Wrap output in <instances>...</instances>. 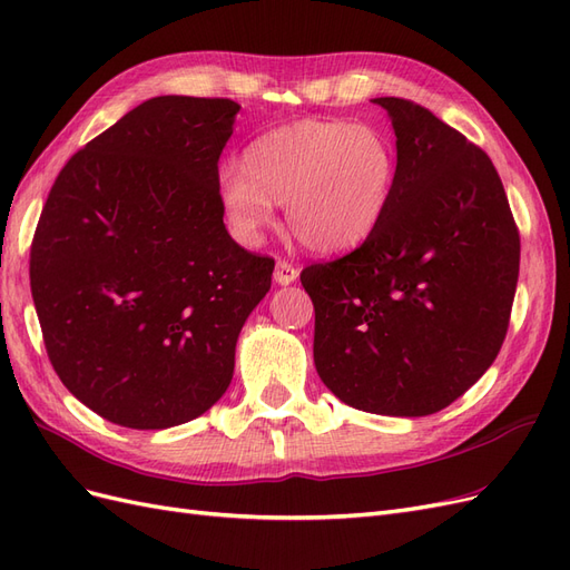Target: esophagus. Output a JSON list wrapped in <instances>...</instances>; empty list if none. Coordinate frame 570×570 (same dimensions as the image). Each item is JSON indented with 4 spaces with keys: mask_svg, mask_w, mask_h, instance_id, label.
Here are the masks:
<instances>
[{
    "mask_svg": "<svg viewBox=\"0 0 570 570\" xmlns=\"http://www.w3.org/2000/svg\"><path fill=\"white\" fill-rule=\"evenodd\" d=\"M299 278V271L292 266L285 258H281L278 264H275V273H273V281L278 285H292Z\"/></svg>",
    "mask_w": 570,
    "mask_h": 570,
    "instance_id": "esophagus-1",
    "label": "esophagus"
}]
</instances>
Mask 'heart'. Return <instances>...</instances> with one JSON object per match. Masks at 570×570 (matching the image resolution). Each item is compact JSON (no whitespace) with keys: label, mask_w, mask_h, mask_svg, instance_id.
Instances as JSON below:
<instances>
[{"label":"heart","mask_w":570,"mask_h":570,"mask_svg":"<svg viewBox=\"0 0 570 570\" xmlns=\"http://www.w3.org/2000/svg\"><path fill=\"white\" fill-rule=\"evenodd\" d=\"M396 183V154L371 126L304 118L258 135L243 166L218 170V202L230 233L258 245L285 204L287 226L314 254H347L381 228Z\"/></svg>","instance_id":"obj_1"}]
</instances>
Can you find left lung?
I'll return each mask as SVG.
<instances>
[{
    "instance_id": "1",
    "label": "left lung",
    "mask_w": 570,
    "mask_h": 570,
    "mask_svg": "<svg viewBox=\"0 0 570 570\" xmlns=\"http://www.w3.org/2000/svg\"><path fill=\"white\" fill-rule=\"evenodd\" d=\"M396 137L381 228L302 271L314 364L340 402L428 416L469 390L507 337L521 239L490 157L428 109L375 97Z\"/></svg>"
}]
</instances>
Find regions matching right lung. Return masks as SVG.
I'll return each instance as SVG.
<instances>
[{"label":"right lung","instance_id":"right-lung-1","mask_svg":"<svg viewBox=\"0 0 570 570\" xmlns=\"http://www.w3.org/2000/svg\"><path fill=\"white\" fill-rule=\"evenodd\" d=\"M233 99L142 101L73 154L30 247L51 366L116 425L164 430L228 390L235 344L271 289L273 258L223 223L218 159Z\"/></svg>","mask_w":570,"mask_h":570}]
</instances>
